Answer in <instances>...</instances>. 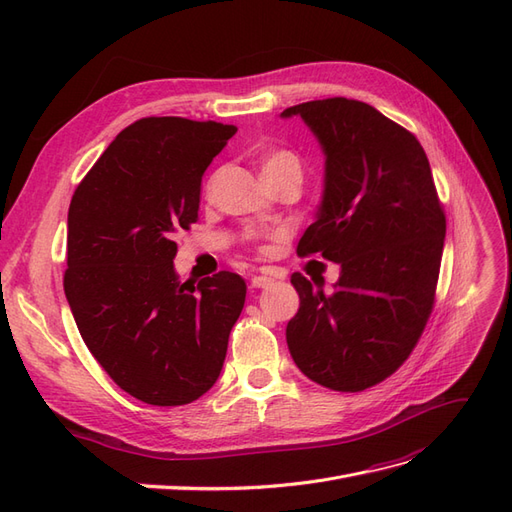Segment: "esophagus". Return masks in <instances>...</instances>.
<instances>
[{"label":"esophagus","mask_w":512,"mask_h":512,"mask_svg":"<svg viewBox=\"0 0 512 512\" xmlns=\"http://www.w3.org/2000/svg\"><path fill=\"white\" fill-rule=\"evenodd\" d=\"M271 284H273V280H271V277H267V275H254L252 282H250L252 288H267Z\"/></svg>","instance_id":"1"}]
</instances>
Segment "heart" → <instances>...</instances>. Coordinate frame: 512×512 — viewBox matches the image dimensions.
Returning a JSON list of instances; mask_svg holds the SVG:
<instances>
[{
	"mask_svg": "<svg viewBox=\"0 0 512 512\" xmlns=\"http://www.w3.org/2000/svg\"><path fill=\"white\" fill-rule=\"evenodd\" d=\"M282 173H299L301 160L290 149H271L262 156V175H282Z\"/></svg>",
	"mask_w": 512,
	"mask_h": 512,
	"instance_id": "1",
	"label": "heart"
}]
</instances>
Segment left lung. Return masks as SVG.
Returning a JSON list of instances; mask_svg holds the SVG:
<instances>
[{
    "label": "left lung",
    "instance_id": "1",
    "mask_svg": "<svg viewBox=\"0 0 512 512\" xmlns=\"http://www.w3.org/2000/svg\"><path fill=\"white\" fill-rule=\"evenodd\" d=\"M324 153V190L301 256L342 267L331 292L290 277L299 312L290 356L327 389L356 393L389 378L421 337L436 297L446 218L416 136L348 98L290 106Z\"/></svg>",
    "mask_w": 512,
    "mask_h": 512
}]
</instances>
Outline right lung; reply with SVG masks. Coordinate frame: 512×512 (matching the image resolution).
Wrapping results in <instances>:
<instances>
[{
    "instance_id": "right-lung-1",
    "label": "right lung",
    "mask_w": 512,
    "mask_h": 512,
    "mask_svg": "<svg viewBox=\"0 0 512 512\" xmlns=\"http://www.w3.org/2000/svg\"><path fill=\"white\" fill-rule=\"evenodd\" d=\"M235 126L134 121L106 147L68 211L64 290L89 352L151 406H183L218 380L245 282L220 271L179 282L175 232L198 220L200 181Z\"/></svg>"
}]
</instances>
